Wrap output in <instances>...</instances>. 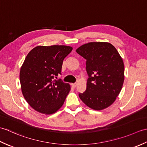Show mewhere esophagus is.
I'll return each instance as SVG.
<instances>
[{"label": "esophagus", "mask_w": 147, "mask_h": 147, "mask_svg": "<svg viewBox=\"0 0 147 147\" xmlns=\"http://www.w3.org/2000/svg\"><path fill=\"white\" fill-rule=\"evenodd\" d=\"M71 85L73 87V88H75V87L77 86V84L76 83H72Z\"/></svg>", "instance_id": "esophagus-1"}]
</instances>
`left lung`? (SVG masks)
Instances as JSON below:
<instances>
[{"label": "left lung", "mask_w": 147, "mask_h": 147, "mask_svg": "<svg viewBox=\"0 0 147 147\" xmlns=\"http://www.w3.org/2000/svg\"><path fill=\"white\" fill-rule=\"evenodd\" d=\"M85 58L88 75L86 89L80 93L83 103L100 111L113 104L119 94L124 78L123 59L114 47L107 42H90L76 49Z\"/></svg>", "instance_id": "left-lung-1"}]
</instances>
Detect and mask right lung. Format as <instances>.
<instances>
[{
  "label": "right lung",
  "instance_id": "add662e5",
  "mask_svg": "<svg viewBox=\"0 0 147 147\" xmlns=\"http://www.w3.org/2000/svg\"><path fill=\"white\" fill-rule=\"evenodd\" d=\"M73 48L65 45L37 46L26 57L20 79L23 95L35 111L52 114L60 109L71 90L69 83L57 78L62 62Z\"/></svg>",
  "mask_w": 147,
  "mask_h": 147
}]
</instances>
